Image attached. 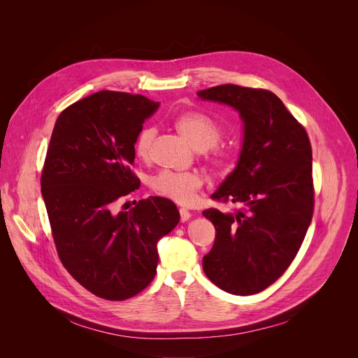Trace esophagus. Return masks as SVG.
Returning a JSON list of instances; mask_svg holds the SVG:
<instances>
[{
    "label": "esophagus",
    "instance_id": "1",
    "mask_svg": "<svg viewBox=\"0 0 358 358\" xmlns=\"http://www.w3.org/2000/svg\"><path fill=\"white\" fill-rule=\"evenodd\" d=\"M189 218H191V213L188 210H185V208H180V220H181V222H185Z\"/></svg>",
    "mask_w": 358,
    "mask_h": 358
}]
</instances>
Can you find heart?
I'll return each instance as SVG.
<instances>
[{"mask_svg":"<svg viewBox=\"0 0 358 358\" xmlns=\"http://www.w3.org/2000/svg\"><path fill=\"white\" fill-rule=\"evenodd\" d=\"M176 126L196 150H207V160L217 173L225 176L234 170L235 156L232 150L218 144L222 138V129L215 120L199 112H185L176 119ZM156 134L157 130L155 127H144L138 133L134 151L140 160L150 159ZM202 184V177L194 171H162L151 178L150 187L155 194L187 206L194 201Z\"/></svg>","mask_w":358,"mask_h":358,"instance_id":"1","label":"heart"}]
</instances>
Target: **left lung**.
Returning a JSON list of instances; mask_svg holds the SVG:
<instances>
[{
  "mask_svg": "<svg viewBox=\"0 0 358 358\" xmlns=\"http://www.w3.org/2000/svg\"><path fill=\"white\" fill-rule=\"evenodd\" d=\"M196 94L236 109L245 133L236 169L211 195L238 208L202 213L217 232L202 268L228 293H259L290 266L312 222L310 140L271 90L221 85Z\"/></svg>",
  "mask_w": 358,
  "mask_h": 358,
  "instance_id": "8db88e82",
  "label": "left lung"
}]
</instances>
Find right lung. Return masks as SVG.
Returning a JSON list of instances; mask_svg holds the SVG:
<instances>
[{"mask_svg": "<svg viewBox=\"0 0 358 358\" xmlns=\"http://www.w3.org/2000/svg\"><path fill=\"white\" fill-rule=\"evenodd\" d=\"M159 108L145 96L101 90L68 106L57 119L41 174V189L58 257L85 289L126 300L157 273V242L180 221L176 203L140 199L117 211L140 187L134 143Z\"/></svg>", "mask_w": 358, "mask_h": 358, "instance_id": "add662e5", "label": "right lung"}]
</instances>
